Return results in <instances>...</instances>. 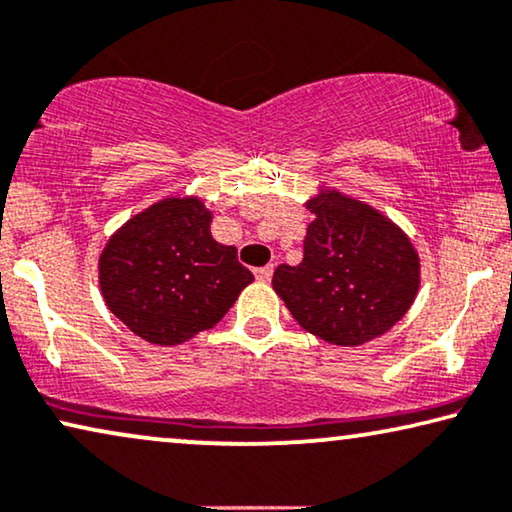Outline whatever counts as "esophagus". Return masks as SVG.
I'll list each match as a JSON object with an SVG mask.
<instances>
[{"label": "esophagus", "mask_w": 512, "mask_h": 512, "mask_svg": "<svg viewBox=\"0 0 512 512\" xmlns=\"http://www.w3.org/2000/svg\"><path fill=\"white\" fill-rule=\"evenodd\" d=\"M273 276V264H266V266H259V269H255V278L259 280V283H269Z\"/></svg>", "instance_id": "obj_1"}]
</instances>
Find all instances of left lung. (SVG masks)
<instances>
[{"instance_id":"1","label":"left lung","mask_w":512,"mask_h":512,"mask_svg":"<svg viewBox=\"0 0 512 512\" xmlns=\"http://www.w3.org/2000/svg\"><path fill=\"white\" fill-rule=\"evenodd\" d=\"M304 259L273 271L292 318L334 345H362L397 325L420 287V257L401 229L362 201L325 190L306 204Z\"/></svg>"}]
</instances>
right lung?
<instances>
[{"label":"right lung","mask_w":512,"mask_h":512,"mask_svg":"<svg viewBox=\"0 0 512 512\" xmlns=\"http://www.w3.org/2000/svg\"><path fill=\"white\" fill-rule=\"evenodd\" d=\"M253 273L211 236L197 197L162 199L127 220L99 257V285L115 318L155 345L185 343L225 318Z\"/></svg>","instance_id":"obj_1"}]
</instances>
